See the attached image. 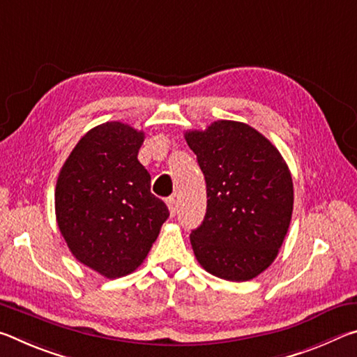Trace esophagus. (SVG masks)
<instances>
[{
	"instance_id": "obj_1",
	"label": "esophagus",
	"mask_w": 357,
	"mask_h": 357,
	"mask_svg": "<svg viewBox=\"0 0 357 357\" xmlns=\"http://www.w3.org/2000/svg\"><path fill=\"white\" fill-rule=\"evenodd\" d=\"M167 206H168V209H170V214H172V215L176 214L178 206H176V200H174V197L167 198Z\"/></svg>"
}]
</instances>
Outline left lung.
<instances>
[{
    "label": "left lung",
    "mask_w": 357,
    "mask_h": 357,
    "mask_svg": "<svg viewBox=\"0 0 357 357\" xmlns=\"http://www.w3.org/2000/svg\"><path fill=\"white\" fill-rule=\"evenodd\" d=\"M206 181V214L190 234L209 274L250 280L274 261L293 214V179L273 143L238 121L185 132Z\"/></svg>",
    "instance_id": "8db88e82"
}]
</instances>
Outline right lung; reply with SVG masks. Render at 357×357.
I'll use <instances>...</instances> for the list:
<instances>
[{"instance_id": "right-lung-1", "label": "right lung", "mask_w": 357, "mask_h": 357, "mask_svg": "<svg viewBox=\"0 0 357 357\" xmlns=\"http://www.w3.org/2000/svg\"><path fill=\"white\" fill-rule=\"evenodd\" d=\"M143 140L142 130L119 121L96 126L58 176L59 231L72 255L107 279L134 273L170 215L137 159Z\"/></svg>"}]
</instances>
